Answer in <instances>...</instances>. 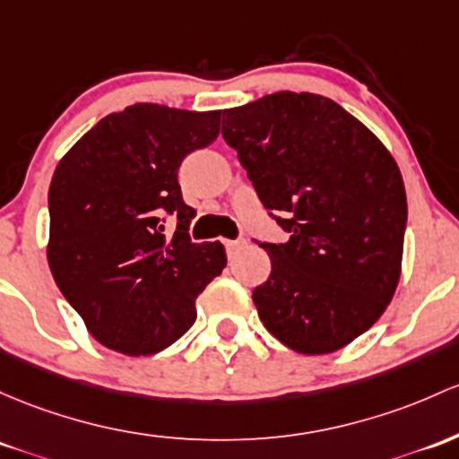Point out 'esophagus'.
Segmentation results:
<instances>
[{
  "label": "esophagus",
  "mask_w": 459,
  "mask_h": 459,
  "mask_svg": "<svg viewBox=\"0 0 459 459\" xmlns=\"http://www.w3.org/2000/svg\"><path fill=\"white\" fill-rule=\"evenodd\" d=\"M224 246H226V253L233 256L239 248H244L246 241L244 239H224Z\"/></svg>",
  "instance_id": "obj_1"
}]
</instances>
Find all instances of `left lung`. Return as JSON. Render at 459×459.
<instances>
[{"instance_id": "obj_1", "label": "left lung", "mask_w": 459, "mask_h": 459, "mask_svg": "<svg viewBox=\"0 0 459 459\" xmlns=\"http://www.w3.org/2000/svg\"><path fill=\"white\" fill-rule=\"evenodd\" d=\"M221 117V137L290 233L261 244L272 261L253 291L261 322L303 355L340 351L381 318L399 285V165L359 119L316 93L279 91Z\"/></svg>"}]
</instances>
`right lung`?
<instances>
[{"label":"right lung","mask_w":459,"mask_h":459,"mask_svg":"<svg viewBox=\"0 0 459 459\" xmlns=\"http://www.w3.org/2000/svg\"><path fill=\"white\" fill-rule=\"evenodd\" d=\"M218 134L220 110L133 104L100 119L60 159L49 185V270L107 349L130 357L168 349L224 270L220 241H191L195 211L178 185L185 156Z\"/></svg>","instance_id":"1"}]
</instances>
